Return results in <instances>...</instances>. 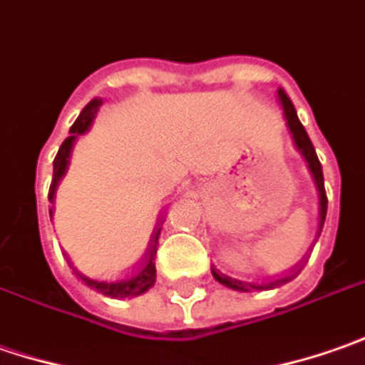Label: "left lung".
I'll return each instance as SVG.
<instances>
[{
    "label": "left lung",
    "instance_id": "obj_1",
    "mask_svg": "<svg viewBox=\"0 0 365 365\" xmlns=\"http://www.w3.org/2000/svg\"><path fill=\"white\" fill-rule=\"evenodd\" d=\"M277 100H279L282 108H284V116H286V124H288L290 135H292L294 138V147L300 151V155L304 157V161L309 163L310 175H312L314 185H317V190H319V235H321L323 225H325V216H327V194H325V180H323V167H321V161H319V157H317V151H314V147H312V143H310L309 135H307V130H304L302 122L298 120V114H296L292 102H290V98L286 96V91H284V89H277ZM302 267H304L302 262L296 263L292 269H290V274H286L284 277H277V279H274V282H267L265 286H255V284H249V282H241V279H235V277L225 276V274H220L216 267H212V276L216 282H220L222 286H227V288H230V290L249 292L251 288L263 290V288H276V286H282V284H286V282H290V279H294V277L298 276Z\"/></svg>",
    "mask_w": 365,
    "mask_h": 365
}]
</instances>
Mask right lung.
I'll return each instance as SVG.
<instances>
[{
  "label": "right lung",
  "instance_id": "right-lung-1",
  "mask_svg": "<svg viewBox=\"0 0 365 365\" xmlns=\"http://www.w3.org/2000/svg\"><path fill=\"white\" fill-rule=\"evenodd\" d=\"M100 106H102V100H91V102L81 110V114H79V118L75 120V124L71 126V135L67 136L65 140H63V145H61V149L56 153L55 161H53V182H51V190H48V200H51V204H55V192H56V185L61 182V178L65 175V171H67V165H69V157H71V149H73V143H75V138L79 135H83L86 130H88L89 126H91V122L96 118V114H98V110H100ZM53 210H55V206H51L48 208V212L53 216ZM159 232H161V225L159 227H155V232H153L151 237V245L147 249V255H145V263L140 265V269L136 272L133 277H126V279H120V282H100V279H91V277L83 276V274H79L75 267V274L81 277L86 284H88L89 288H93V290H98V292H102L103 296H110V298H133V296H138V294L147 292L149 288H151L153 284H155V277H157V269H155V255H157V245H159Z\"/></svg>",
  "mask_w": 365,
  "mask_h": 365
}]
</instances>
